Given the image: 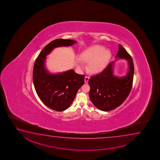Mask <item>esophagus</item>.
Masks as SVG:
<instances>
[{
	"instance_id": "obj_1",
	"label": "esophagus",
	"mask_w": 160,
	"mask_h": 160,
	"mask_svg": "<svg viewBox=\"0 0 160 160\" xmlns=\"http://www.w3.org/2000/svg\"><path fill=\"white\" fill-rule=\"evenodd\" d=\"M89 77L88 76H86L85 77V78H84V82H85V83H88V80H89Z\"/></svg>"
}]
</instances>
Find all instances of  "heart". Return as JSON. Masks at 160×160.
Returning a JSON list of instances; mask_svg holds the SVG:
<instances>
[{
    "label": "heart",
    "instance_id": "1",
    "mask_svg": "<svg viewBox=\"0 0 160 160\" xmlns=\"http://www.w3.org/2000/svg\"><path fill=\"white\" fill-rule=\"evenodd\" d=\"M111 52L101 45H93L86 49L77 59L79 68L84 67L83 62H88V69L93 73L100 72L105 69L111 58Z\"/></svg>",
    "mask_w": 160,
    "mask_h": 160
}]
</instances>
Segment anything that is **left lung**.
<instances>
[{"mask_svg":"<svg viewBox=\"0 0 160 160\" xmlns=\"http://www.w3.org/2000/svg\"><path fill=\"white\" fill-rule=\"evenodd\" d=\"M115 58L127 60L129 71L125 76L122 77L114 76V62H112L101 73L92 76L88 80L89 98L93 104L102 111H110L122 105L132 87L134 68L132 57L119 44Z\"/></svg>","mask_w":160,"mask_h":160,"instance_id":"left-lung-1","label":"left lung"}]
</instances>
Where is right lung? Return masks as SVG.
Here are the masks:
<instances>
[{
  "label": "right lung",
  "mask_w": 160,
  "mask_h": 160,
  "mask_svg": "<svg viewBox=\"0 0 160 160\" xmlns=\"http://www.w3.org/2000/svg\"><path fill=\"white\" fill-rule=\"evenodd\" d=\"M76 42L62 38L52 41L41 50L34 64L33 82L36 92L46 106L55 111H64L70 106L84 84L85 76L75 73L73 69L58 74L49 73L45 67L46 55L54 48L71 46Z\"/></svg>",
  "instance_id": "obj_1"
}]
</instances>
